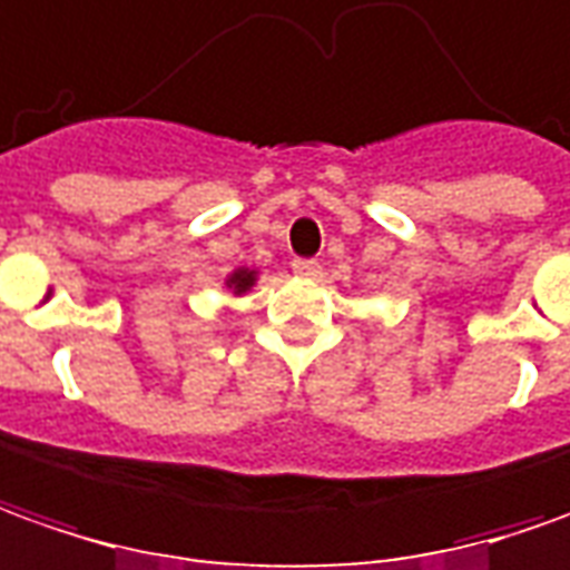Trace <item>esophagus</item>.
<instances>
[{"instance_id": "34e87169", "label": "esophagus", "mask_w": 570, "mask_h": 570, "mask_svg": "<svg viewBox=\"0 0 570 570\" xmlns=\"http://www.w3.org/2000/svg\"><path fill=\"white\" fill-rule=\"evenodd\" d=\"M293 271L299 277H317L321 274V262H315V258H293Z\"/></svg>"}]
</instances>
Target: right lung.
<instances>
[{
    "mask_svg": "<svg viewBox=\"0 0 570 570\" xmlns=\"http://www.w3.org/2000/svg\"><path fill=\"white\" fill-rule=\"evenodd\" d=\"M253 284H255V271H249V268L234 271V277L227 281V286H234V293H246V289H249Z\"/></svg>",
    "mask_w": 570,
    "mask_h": 570,
    "instance_id": "add662e5",
    "label": "right lung"
}]
</instances>
